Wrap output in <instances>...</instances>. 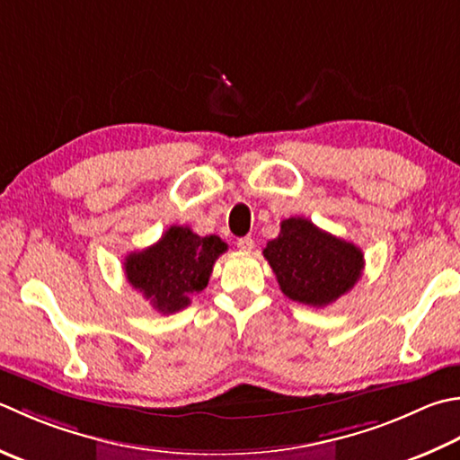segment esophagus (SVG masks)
I'll return each mask as SVG.
<instances>
[{
	"mask_svg": "<svg viewBox=\"0 0 460 460\" xmlns=\"http://www.w3.org/2000/svg\"><path fill=\"white\" fill-rule=\"evenodd\" d=\"M237 247H239L241 251H245V253H249V251H253L255 241L251 239V237H241V239H237Z\"/></svg>",
	"mask_w": 460,
	"mask_h": 460,
	"instance_id": "esophagus-1",
	"label": "esophagus"
}]
</instances>
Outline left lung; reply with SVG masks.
I'll use <instances>...</instances> for the list:
<instances>
[{
	"instance_id": "8db88e82",
	"label": "left lung",
	"mask_w": 460,
	"mask_h": 460,
	"mask_svg": "<svg viewBox=\"0 0 460 460\" xmlns=\"http://www.w3.org/2000/svg\"><path fill=\"white\" fill-rule=\"evenodd\" d=\"M263 255L281 291L291 301L311 307H327L349 293L365 267L363 251L357 245L303 217L285 219L281 233L267 243Z\"/></svg>"
}]
</instances>
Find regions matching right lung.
<instances>
[{
  "instance_id": "1",
  "label": "right lung",
  "mask_w": 460,
  "mask_h": 460,
  "mask_svg": "<svg viewBox=\"0 0 460 460\" xmlns=\"http://www.w3.org/2000/svg\"><path fill=\"white\" fill-rule=\"evenodd\" d=\"M227 251L217 235L199 237L189 227L173 225L161 239L125 257V277L133 289L151 301L153 309L171 314L185 309L191 295L201 293L215 261Z\"/></svg>"
}]
</instances>
